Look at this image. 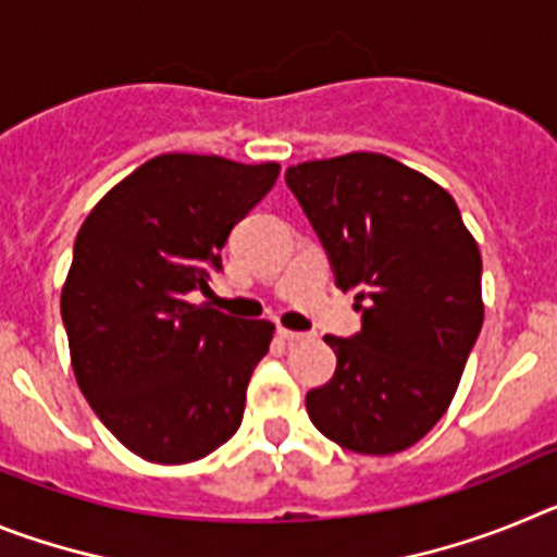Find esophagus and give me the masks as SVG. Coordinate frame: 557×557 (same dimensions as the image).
I'll list each match as a JSON object with an SVG mask.
<instances>
[{"label":"esophagus","instance_id":"obj_1","mask_svg":"<svg viewBox=\"0 0 557 557\" xmlns=\"http://www.w3.org/2000/svg\"><path fill=\"white\" fill-rule=\"evenodd\" d=\"M307 337H309V334L289 332V329L278 326V339H282V343H287V346H293V343H304V339H307Z\"/></svg>","mask_w":557,"mask_h":557}]
</instances>
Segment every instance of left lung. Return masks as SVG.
Segmentation results:
<instances>
[{"label":"left lung","mask_w":557,"mask_h":557,"mask_svg":"<svg viewBox=\"0 0 557 557\" xmlns=\"http://www.w3.org/2000/svg\"><path fill=\"white\" fill-rule=\"evenodd\" d=\"M362 332L332 337L334 376L312 424L359 455H396L444 418L482 329V259L444 186L382 152L287 170Z\"/></svg>","instance_id":"1"}]
</instances>
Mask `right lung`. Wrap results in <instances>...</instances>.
I'll list each match as a JSON object with an SVG mask.
<instances>
[{
	"mask_svg": "<svg viewBox=\"0 0 557 557\" xmlns=\"http://www.w3.org/2000/svg\"><path fill=\"white\" fill-rule=\"evenodd\" d=\"M282 166L164 152L88 211L61 289L77 387L111 435L161 466L200 460L245 412L270 321L191 304L231 228L273 189Z\"/></svg>",
	"mask_w": 557,
	"mask_h": 557,
	"instance_id": "add662e5",
	"label": "right lung"
}]
</instances>
